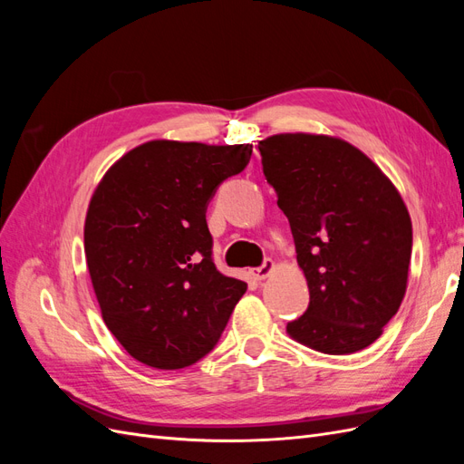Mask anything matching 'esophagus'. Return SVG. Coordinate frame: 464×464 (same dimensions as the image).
Returning <instances> with one entry per match:
<instances>
[{"label": "esophagus", "instance_id": "obj_1", "mask_svg": "<svg viewBox=\"0 0 464 464\" xmlns=\"http://www.w3.org/2000/svg\"><path fill=\"white\" fill-rule=\"evenodd\" d=\"M275 261L273 259H265L261 266H257V269L251 271V276H254L256 280H265L266 276H271V273L275 271Z\"/></svg>", "mask_w": 464, "mask_h": 464}]
</instances>
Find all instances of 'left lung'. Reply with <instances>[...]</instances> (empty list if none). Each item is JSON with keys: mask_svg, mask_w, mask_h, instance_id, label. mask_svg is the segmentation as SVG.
Returning <instances> with one entry per match:
<instances>
[{"mask_svg": "<svg viewBox=\"0 0 464 464\" xmlns=\"http://www.w3.org/2000/svg\"><path fill=\"white\" fill-rule=\"evenodd\" d=\"M259 152L310 288V305L286 333L323 354L358 353L404 298L409 208L382 168L344 139L278 133L259 141Z\"/></svg>", "mask_w": 464, "mask_h": 464, "instance_id": "8db88e82", "label": "left lung"}]
</instances>
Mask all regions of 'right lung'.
I'll return each mask as SVG.
<instances>
[{"mask_svg": "<svg viewBox=\"0 0 464 464\" xmlns=\"http://www.w3.org/2000/svg\"><path fill=\"white\" fill-rule=\"evenodd\" d=\"M251 149L157 139L125 152L92 193V288L110 333L145 366L179 370L208 354L247 290L217 271L205 213Z\"/></svg>", "mask_w": 464, "mask_h": 464, "instance_id": "obj_1", "label": "right lung"}]
</instances>
